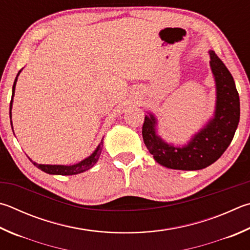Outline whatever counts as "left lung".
<instances>
[{
  "instance_id": "left-lung-1",
  "label": "left lung",
  "mask_w": 250,
  "mask_h": 250,
  "mask_svg": "<svg viewBox=\"0 0 250 250\" xmlns=\"http://www.w3.org/2000/svg\"><path fill=\"white\" fill-rule=\"evenodd\" d=\"M210 67L215 82V109L212 118L184 145L166 142L157 133V118L145 115L142 135L148 152L162 166L170 169L199 170L222 156L237 129L240 108L235 82L228 67L210 50Z\"/></svg>"
}]
</instances>
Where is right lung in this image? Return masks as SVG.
<instances>
[{"label":"right lung","instance_id":"1","mask_svg":"<svg viewBox=\"0 0 250 250\" xmlns=\"http://www.w3.org/2000/svg\"><path fill=\"white\" fill-rule=\"evenodd\" d=\"M21 70L18 72L16 75V79L14 81V85H13V89H12V99H11V105H10V119H11V125L13 129V122H12V107H13V98H14L15 95V87H16V83H17V78L18 75L21 74ZM104 139V138H103ZM102 139L101 143L98 144V146L96 149L90 154L88 157L84 158L83 161H81L79 163H76L74 165H46V164H37L36 162H33V164L38 167L39 169H42V171L47 172V174L50 175H62V176H69V175H76V174H81V172H84L86 170H88L89 168L96 164L99 156H101L102 151H103V146H104V140Z\"/></svg>","mask_w":250,"mask_h":250}]
</instances>
